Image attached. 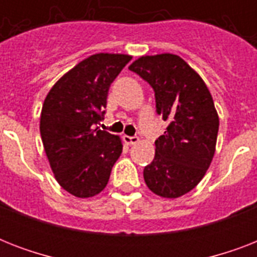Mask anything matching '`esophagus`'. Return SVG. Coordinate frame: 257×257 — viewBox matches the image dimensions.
<instances>
[{"label": "esophagus", "mask_w": 257, "mask_h": 257, "mask_svg": "<svg viewBox=\"0 0 257 257\" xmlns=\"http://www.w3.org/2000/svg\"><path fill=\"white\" fill-rule=\"evenodd\" d=\"M122 140H124L125 144L128 145H135L139 143V137L137 136H124L122 137Z\"/></svg>", "instance_id": "esophagus-1"}]
</instances>
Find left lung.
Wrapping results in <instances>:
<instances>
[{
  "label": "left lung",
  "mask_w": 257,
  "mask_h": 257,
  "mask_svg": "<svg viewBox=\"0 0 257 257\" xmlns=\"http://www.w3.org/2000/svg\"><path fill=\"white\" fill-rule=\"evenodd\" d=\"M129 70L152 86L156 112L168 121L155 141V159L144 168L145 184L157 196L180 197L201 181L215 155L219 116L211 93L176 54L143 56Z\"/></svg>",
  "instance_id": "8db88e82"
}]
</instances>
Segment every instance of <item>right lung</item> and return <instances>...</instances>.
Listing matches in <instances>:
<instances>
[{"label":"right lung","mask_w":257,"mask_h":257,"mask_svg":"<svg viewBox=\"0 0 257 257\" xmlns=\"http://www.w3.org/2000/svg\"><path fill=\"white\" fill-rule=\"evenodd\" d=\"M131 60L93 54L64 74L44 101L42 144L58 184L76 197L100 193L122 152L120 137L96 125L104 118L109 86Z\"/></svg>","instance_id":"obj_1"}]
</instances>
